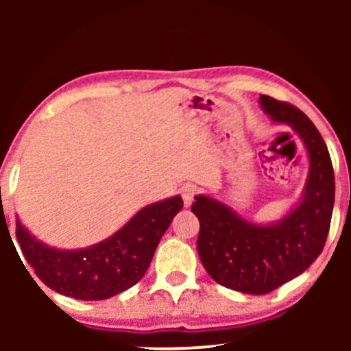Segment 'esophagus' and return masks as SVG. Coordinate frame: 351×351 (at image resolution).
Instances as JSON below:
<instances>
[{"mask_svg": "<svg viewBox=\"0 0 351 351\" xmlns=\"http://www.w3.org/2000/svg\"><path fill=\"white\" fill-rule=\"evenodd\" d=\"M196 195H198V188H196L195 184H191V183L183 184V188H181V196H183L184 206H189V204L193 203V199H195Z\"/></svg>", "mask_w": 351, "mask_h": 351, "instance_id": "esophagus-1", "label": "esophagus"}]
</instances>
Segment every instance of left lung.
<instances>
[{
    "label": "left lung",
    "mask_w": 351,
    "mask_h": 351,
    "mask_svg": "<svg viewBox=\"0 0 351 351\" xmlns=\"http://www.w3.org/2000/svg\"><path fill=\"white\" fill-rule=\"evenodd\" d=\"M274 122L291 125L307 147L310 173L302 203L274 226H256L208 196H196L199 259L217 284L263 295L292 280L324 251L330 231L335 175L327 145L304 112L289 102L261 95Z\"/></svg>",
    "instance_id": "obj_1"
}]
</instances>
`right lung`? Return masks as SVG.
Segmentation results:
<instances>
[{
  "label": "right lung",
  "instance_id": "1",
  "mask_svg": "<svg viewBox=\"0 0 351 351\" xmlns=\"http://www.w3.org/2000/svg\"><path fill=\"white\" fill-rule=\"evenodd\" d=\"M183 208L181 196L143 208L104 243L58 251L36 241L18 221L24 259L52 291L80 300H104L135 285L147 272L156 245Z\"/></svg>",
  "mask_w": 351,
  "mask_h": 351
}]
</instances>
